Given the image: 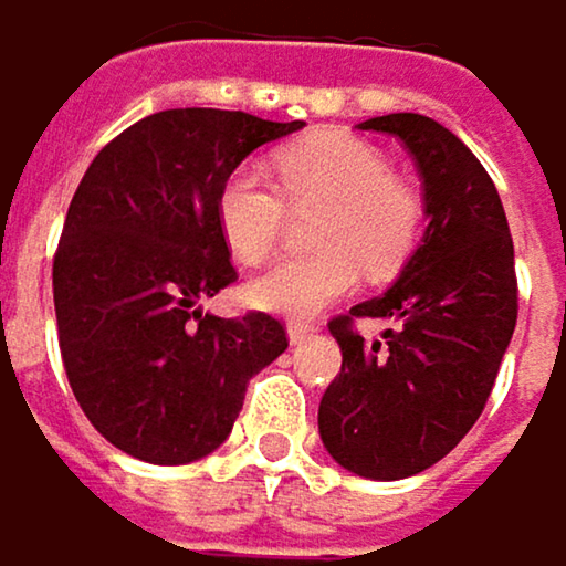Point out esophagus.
I'll use <instances>...</instances> for the list:
<instances>
[{
  "label": "esophagus",
  "mask_w": 566,
  "mask_h": 566,
  "mask_svg": "<svg viewBox=\"0 0 566 566\" xmlns=\"http://www.w3.org/2000/svg\"><path fill=\"white\" fill-rule=\"evenodd\" d=\"M290 343L293 346H300V343H306L310 336H316V326H310V323H290Z\"/></svg>",
  "instance_id": "1"
}]
</instances>
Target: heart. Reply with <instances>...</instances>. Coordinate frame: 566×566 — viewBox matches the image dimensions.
<instances>
[{"instance_id":"1","label":"heart","mask_w":566,"mask_h":566,"mask_svg":"<svg viewBox=\"0 0 566 566\" xmlns=\"http://www.w3.org/2000/svg\"><path fill=\"white\" fill-rule=\"evenodd\" d=\"M280 187L263 170L243 164L217 190V230L240 263H263L283 233L286 200L293 207L323 203L313 223L310 256H293L247 283L256 310L280 316H313L356 286L359 266L369 276L396 273L419 243L422 200L392 177V160L376 144L316 132L276 157Z\"/></svg>"}]
</instances>
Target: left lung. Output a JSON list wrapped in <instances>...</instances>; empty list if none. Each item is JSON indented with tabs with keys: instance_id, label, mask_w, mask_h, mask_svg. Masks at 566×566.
Here are the masks:
<instances>
[{
	"instance_id": "obj_1",
	"label": "left lung",
	"mask_w": 566,
	"mask_h": 566,
	"mask_svg": "<svg viewBox=\"0 0 566 566\" xmlns=\"http://www.w3.org/2000/svg\"><path fill=\"white\" fill-rule=\"evenodd\" d=\"M359 128L409 147L428 227L386 293L329 323L343 369L319 402V434L346 471L399 481L441 461L491 396L517 323L514 243L494 180L448 128L412 112ZM356 318L394 329L369 344Z\"/></svg>"
}]
</instances>
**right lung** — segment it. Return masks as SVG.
<instances>
[{
	"label": "right lung",
	"instance_id": "obj_1",
	"mask_svg": "<svg viewBox=\"0 0 566 566\" xmlns=\"http://www.w3.org/2000/svg\"><path fill=\"white\" fill-rule=\"evenodd\" d=\"M303 122L170 108L98 150L52 263L69 386L115 448L187 464L220 448L247 382L290 343L280 319L200 310L237 280L217 230V190L256 147Z\"/></svg>",
	"mask_w": 566,
	"mask_h": 566
}]
</instances>
